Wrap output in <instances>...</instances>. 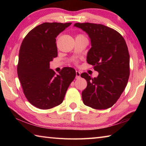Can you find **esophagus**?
<instances>
[{"instance_id":"esophagus-1","label":"esophagus","mask_w":146,"mask_h":146,"mask_svg":"<svg viewBox=\"0 0 146 146\" xmlns=\"http://www.w3.org/2000/svg\"><path fill=\"white\" fill-rule=\"evenodd\" d=\"M80 75H81L80 72H79L78 71H76V79L80 78Z\"/></svg>"}]
</instances>
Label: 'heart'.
<instances>
[{
	"label": "heart",
	"instance_id": "obj_1",
	"mask_svg": "<svg viewBox=\"0 0 146 146\" xmlns=\"http://www.w3.org/2000/svg\"><path fill=\"white\" fill-rule=\"evenodd\" d=\"M80 36H83V35H79L77 36L76 37H80Z\"/></svg>",
	"mask_w": 146,
	"mask_h": 146
}]
</instances>
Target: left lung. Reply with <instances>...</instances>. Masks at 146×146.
I'll return each mask as SVG.
<instances>
[{"label": "left lung", "instance_id": "obj_1", "mask_svg": "<svg viewBox=\"0 0 146 146\" xmlns=\"http://www.w3.org/2000/svg\"><path fill=\"white\" fill-rule=\"evenodd\" d=\"M88 34L92 48L87 63L98 72L97 78L86 73L81 76L87 82L82 93L83 104L95 109H106L116 103L124 90L130 75V56L124 38L119 33L100 24L75 23Z\"/></svg>", "mask_w": 146, "mask_h": 146}]
</instances>
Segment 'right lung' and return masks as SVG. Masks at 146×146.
Segmentation results:
<instances>
[{
  "label": "right lung",
  "instance_id": "obj_1",
  "mask_svg": "<svg viewBox=\"0 0 146 146\" xmlns=\"http://www.w3.org/2000/svg\"><path fill=\"white\" fill-rule=\"evenodd\" d=\"M71 24L42 23L29 31L22 42L18 78L27 100L40 109H50L60 105L76 76L72 68H63L58 75L49 68V62L58 56L56 38Z\"/></svg>",
  "mask_w": 146,
  "mask_h": 146
}]
</instances>
